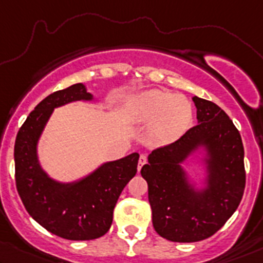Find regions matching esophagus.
<instances>
[{
    "instance_id": "esophagus-1",
    "label": "esophagus",
    "mask_w": 263,
    "mask_h": 263,
    "mask_svg": "<svg viewBox=\"0 0 263 263\" xmlns=\"http://www.w3.org/2000/svg\"><path fill=\"white\" fill-rule=\"evenodd\" d=\"M146 162H147V157H146L145 155H141L140 158H138V166H137L138 172H140V170L142 168V166H143V164H145Z\"/></svg>"
}]
</instances>
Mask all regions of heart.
Listing matches in <instances>:
<instances>
[{"instance_id": "1", "label": "heart", "mask_w": 263, "mask_h": 263, "mask_svg": "<svg viewBox=\"0 0 263 263\" xmlns=\"http://www.w3.org/2000/svg\"><path fill=\"white\" fill-rule=\"evenodd\" d=\"M129 115L136 122L155 121L149 137L155 143H168L177 140L192 122V106L182 96H175L160 89L138 93L129 103Z\"/></svg>"}]
</instances>
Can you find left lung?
<instances>
[{
  "label": "left lung",
  "instance_id": "obj_1",
  "mask_svg": "<svg viewBox=\"0 0 263 263\" xmlns=\"http://www.w3.org/2000/svg\"><path fill=\"white\" fill-rule=\"evenodd\" d=\"M192 100L197 125L175 142L154 149L141 170L148 184L156 232L174 242H197L215 235L237 210L246 186L238 129L216 103L197 96ZM200 144L209 149L210 180L209 190L196 194L179 163Z\"/></svg>",
  "mask_w": 263,
  "mask_h": 263
}]
</instances>
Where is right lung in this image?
Masks as SVG:
<instances>
[{
    "mask_svg": "<svg viewBox=\"0 0 263 263\" xmlns=\"http://www.w3.org/2000/svg\"><path fill=\"white\" fill-rule=\"evenodd\" d=\"M82 83L53 92L26 118L14 142V180L25 209L34 221L71 241L99 238L109 230L121 192L136 175L140 155L107 162L76 183L51 180L37 161L36 145L54 107L91 100Z\"/></svg>",
    "mask_w": 263,
    "mask_h": 263,
    "instance_id": "add662e5",
    "label": "right lung"
}]
</instances>
